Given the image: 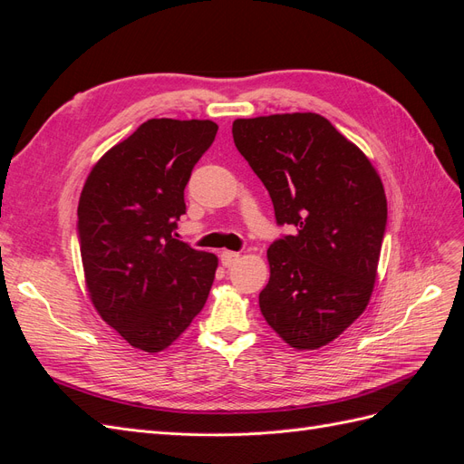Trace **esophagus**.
<instances>
[{
    "label": "esophagus",
    "mask_w": 464,
    "mask_h": 464,
    "mask_svg": "<svg viewBox=\"0 0 464 464\" xmlns=\"http://www.w3.org/2000/svg\"><path fill=\"white\" fill-rule=\"evenodd\" d=\"M240 261V254H236V251H222L220 254V263L224 266H232Z\"/></svg>",
    "instance_id": "obj_1"
}]
</instances>
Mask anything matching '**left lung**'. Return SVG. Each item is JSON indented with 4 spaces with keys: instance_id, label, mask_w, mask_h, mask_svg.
<instances>
[{
    "instance_id": "8db88e82",
    "label": "left lung",
    "mask_w": 464,
    "mask_h": 464,
    "mask_svg": "<svg viewBox=\"0 0 464 464\" xmlns=\"http://www.w3.org/2000/svg\"><path fill=\"white\" fill-rule=\"evenodd\" d=\"M232 135L269 191L276 222L296 228L266 249L261 314L292 348L317 350L370 304L387 224L382 178L314 111L234 120Z\"/></svg>"
}]
</instances>
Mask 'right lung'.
<instances>
[{"mask_svg":"<svg viewBox=\"0 0 464 464\" xmlns=\"http://www.w3.org/2000/svg\"><path fill=\"white\" fill-rule=\"evenodd\" d=\"M210 120L154 118L104 152L79 198L89 298L143 353L170 346L213 286L218 257L174 237L193 166L215 141Z\"/></svg>","mask_w":464,"mask_h":464,"instance_id":"right-lung-1","label":"right lung"}]
</instances>
